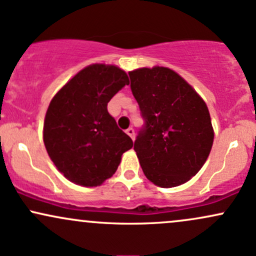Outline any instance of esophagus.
<instances>
[{"label":"esophagus","mask_w":256,"mask_h":256,"mask_svg":"<svg viewBox=\"0 0 256 256\" xmlns=\"http://www.w3.org/2000/svg\"><path fill=\"white\" fill-rule=\"evenodd\" d=\"M126 134H128V136H130L132 140L134 138V130L132 128H128V130H126Z\"/></svg>","instance_id":"obj_1"}]
</instances>
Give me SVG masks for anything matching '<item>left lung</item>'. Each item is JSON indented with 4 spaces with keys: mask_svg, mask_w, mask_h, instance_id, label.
I'll return each instance as SVG.
<instances>
[{
    "mask_svg": "<svg viewBox=\"0 0 256 256\" xmlns=\"http://www.w3.org/2000/svg\"><path fill=\"white\" fill-rule=\"evenodd\" d=\"M144 125L134 141L146 178L159 187L184 184L203 166L214 141L208 106L178 72L164 66L128 72Z\"/></svg>",
    "mask_w": 256,
    "mask_h": 256,
    "instance_id": "obj_1",
    "label": "left lung"
}]
</instances>
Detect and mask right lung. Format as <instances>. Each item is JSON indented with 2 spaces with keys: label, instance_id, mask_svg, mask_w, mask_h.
<instances>
[{
  "label": "right lung",
  "instance_id": "obj_1",
  "mask_svg": "<svg viewBox=\"0 0 256 256\" xmlns=\"http://www.w3.org/2000/svg\"><path fill=\"white\" fill-rule=\"evenodd\" d=\"M128 78L114 66L92 64L78 72L50 100L44 142L50 160L66 178L86 187L112 178L132 140L108 113L109 100Z\"/></svg>",
  "mask_w": 256,
  "mask_h": 256
}]
</instances>
